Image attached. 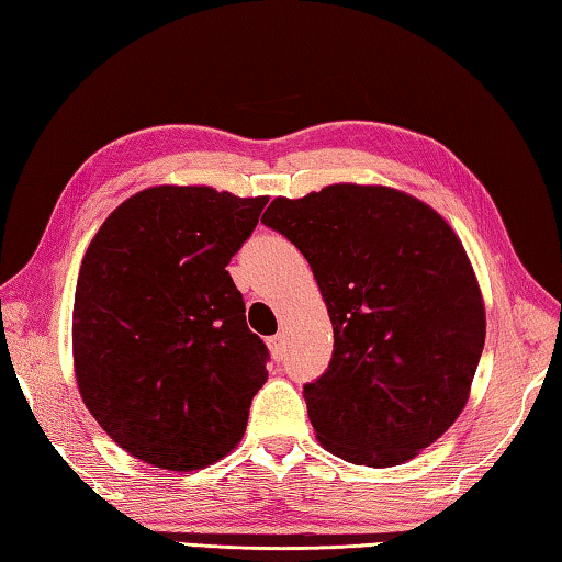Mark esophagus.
Returning a JSON list of instances; mask_svg holds the SVG:
<instances>
[{
    "label": "esophagus",
    "mask_w": 562,
    "mask_h": 562,
    "mask_svg": "<svg viewBox=\"0 0 562 562\" xmlns=\"http://www.w3.org/2000/svg\"><path fill=\"white\" fill-rule=\"evenodd\" d=\"M270 350H272L274 358L282 360V356H284V336H282V334L270 338Z\"/></svg>",
    "instance_id": "1"
}]
</instances>
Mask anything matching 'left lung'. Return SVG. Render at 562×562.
Returning a JSON list of instances; mask_svg holds the SVG:
<instances>
[{"label":"left lung","instance_id":"1","mask_svg":"<svg viewBox=\"0 0 562 562\" xmlns=\"http://www.w3.org/2000/svg\"><path fill=\"white\" fill-rule=\"evenodd\" d=\"M262 224L312 266L334 356L304 400L318 443L348 463L392 468L463 412L485 348V302L446 218L382 184L278 196Z\"/></svg>","mask_w":562,"mask_h":562}]
</instances>
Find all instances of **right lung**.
I'll return each mask as SVG.
<instances>
[{
	"mask_svg": "<svg viewBox=\"0 0 562 562\" xmlns=\"http://www.w3.org/2000/svg\"><path fill=\"white\" fill-rule=\"evenodd\" d=\"M268 196L204 184L148 187L87 248L72 306L77 390L143 463L192 472L228 456L268 380L226 270Z\"/></svg>",
	"mask_w": 562,
	"mask_h": 562,
	"instance_id": "1",
	"label": "right lung"
}]
</instances>
